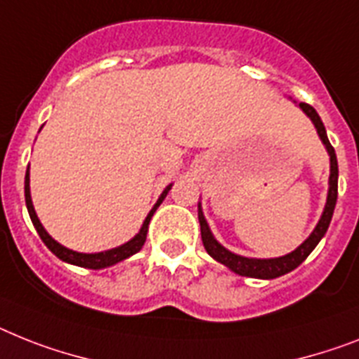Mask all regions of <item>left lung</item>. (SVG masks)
<instances>
[{"mask_svg": "<svg viewBox=\"0 0 359 359\" xmlns=\"http://www.w3.org/2000/svg\"><path fill=\"white\" fill-rule=\"evenodd\" d=\"M301 109L304 114L312 119V123L316 124L318 128L319 137L327 147L328 154H330V189H328V198H327V207L323 211L321 220H319L318 227L313 229V233L304 240L303 244L299 245L297 250L292 251L290 255H284V257H279V259H245V257H240V255L231 253L227 251L224 245H220L215 240L212 233L209 231V226H207L205 218H203V212L201 209H198V220H200V229H201V240H203V248L212 259L222 262L224 266H227L229 269H233L235 273L244 275V277H255V279H275V277H280V275L288 273L292 269L297 268L308 255L312 253L313 248L319 244V240L325 236L328 226H330V220H332L334 215V207H336L337 200V159L336 152H334V147L330 144L327 137V130L323 126L321 117L318 115V111L312 108L306 102H299Z\"/></svg>", "mask_w": 359, "mask_h": 359, "instance_id": "8db88e82", "label": "left lung"}]
</instances>
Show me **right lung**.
Segmentation results:
<instances>
[{"label": "right lung", "instance_id": "1", "mask_svg": "<svg viewBox=\"0 0 359 359\" xmlns=\"http://www.w3.org/2000/svg\"><path fill=\"white\" fill-rule=\"evenodd\" d=\"M170 191V185L163 191V194L159 196L158 203L154 205V209L150 212H148L147 220H144L143 227H141V231H139L137 235L133 236L130 242H126L124 245H121V248H115V250H109V251H102V253H76V251H71L67 250V248H64V245H60L56 240H53L51 236L47 235V231L43 229V226L40 224V220H38L36 212H34V207H32V201H31V192H29V170H27L25 174V203H27V211H29V216H31L32 220V226L36 227L38 235H40V238L43 240V244L49 248V250L53 251V253L58 257L60 260H64V262H69V264H75V266H80V268H90V269H100V268H106V266H111L115 264V262H121V260L128 259V257H132V255L137 253L141 248L144 245V240H147V233H148V224H150V218H152V215L156 212V209H158L159 205H161V201L165 200V196H167V192Z\"/></svg>", "mask_w": 359, "mask_h": 359}]
</instances>
